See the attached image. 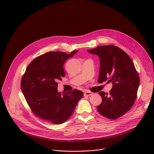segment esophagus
<instances>
[{"mask_svg":"<svg viewBox=\"0 0 154 154\" xmlns=\"http://www.w3.org/2000/svg\"><path fill=\"white\" fill-rule=\"evenodd\" d=\"M93 94V93L92 92L88 91H86V92L84 93V96H91Z\"/></svg>","mask_w":154,"mask_h":154,"instance_id":"esophagus-1","label":"esophagus"}]
</instances>
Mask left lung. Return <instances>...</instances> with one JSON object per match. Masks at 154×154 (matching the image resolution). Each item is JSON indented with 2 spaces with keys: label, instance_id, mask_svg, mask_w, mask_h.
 <instances>
[{
  "label": "left lung",
  "instance_id": "left-lung-1",
  "mask_svg": "<svg viewBox=\"0 0 154 154\" xmlns=\"http://www.w3.org/2000/svg\"><path fill=\"white\" fill-rule=\"evenodd\" d=\"M100 58L98 83L112 82L109 94L100 91L102 103L97 106L103 116L116 119L132 107L137 98L140 77L130 57L121 49L113 45L100 46L88 50Z\"/></svg>",
  "mask_w": 154,
  "mask_h": 154
}]
</instances>
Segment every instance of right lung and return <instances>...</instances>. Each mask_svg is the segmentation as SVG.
<instances>
[{
  "label": "right lung",
  "mask_w": 154,
  "mask_h": 154,
  "mask_svg": "<svg viewBox=\"0 0 154 154\" xmlns=\"http://www.w3.org/2000/svg\"><path fill=\"white\" fill-rule=\"evenodd\" d=\"M78 51L70 54L49 52L35 58L27 66L20 82L21 90L33 113L54 124H61L72 115L83 93L78 90L61 94L58 80L65 76L63 66Z\"/></svg>",
  "instance_id": "right-lung-1"
}]
</instances>
